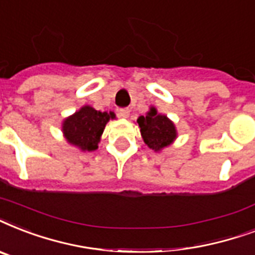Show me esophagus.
Wrapping results in <instances>:
<instances>
[{"instance_id": "1", "label": "esophagus", "mask_w": 255, "mask_h": 255, "mask_svg": "<svg viewBox=\"0 0 255 255\" xmlns=\"http://www.w3.org/2000/svg\"><path fill=\"white\" fill-rule=\"evenodd\" d=\"M129 112H131V110H129V108H122V110H119V116L120 118L127 119L128 116H129Z\"/></svg>"}]
</instances>
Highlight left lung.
<instances>
[{"label":"left lung","mask_w":255,"mask_h":255,"mask_svg":"<svg viewBox=\"0 0 255 255\" xmlns=\"http://www.w3.org/2000/svg\"><path fill=\"white\" fill-rule=\"evenodd\" d=\"M136 123L139 124L144 143L155 152H161L177 139V128L173 122L167 115L159 114L153 106Z\"/></svg>","instance_id":"1"}]
</instances>
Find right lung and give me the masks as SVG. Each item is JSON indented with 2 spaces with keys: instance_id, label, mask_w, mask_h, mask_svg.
I'll return each instance as SVG.
<instances>
[{
  "instance_id": "1",
  "label": "right lung",
  "mask_w": 255,
  "mask_h": 255,
  "mask_svg": "<svg viewBox=\"0 0 255 255\" xmlns=\"http://www.w3.org/2000/svg\"><path fill=\"white\" fill-rule=\"evenodd\" d=\"M116 119L112 111H96L91 106H83L62 122V133L70 145L82 152L98 149L106 124Z\"/></svg>"
}]
</instances>
